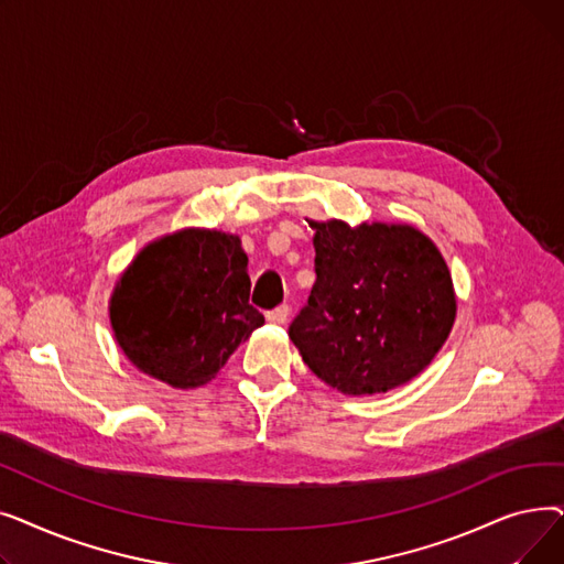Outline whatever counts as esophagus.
I'll use <instances>...</instances> for the list:
<instances>
[{
	"label": "esophagus",
	"mask_w": 564,
	"mask_h": 564,
	"mask_svg": "<svg viewBox=\"0 0 564 564\" xmlns=\"http://www.w3.org/2000/svg\"><path fill=\"white\" fill-rule=\"evenodd\" d=\"M288 315H290L288 304H281V306H276V308H272V311H267V319L274 322V324H283V322L288 319Z\"/></svg>",
	"instance_id": "34e87169"
}]
</instances>
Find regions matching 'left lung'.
<instances>
[{
    "label": "left lung",
    "instance_id": "1",
    "mask_svg": "<svg viewBox=\"0 0 564 564\" xmlns=\"http://www.w3.org/2000/svg\"><path fill=\"white\" fill-rule=\"evenodd\" d=\"M315 283L290 322L304 364L345 395L387 393L446 343L455 292L427 237L395 224H311Z\"/></svg>",
    "mask_w": 564,
    "mask_h": 564
}]
</instances>
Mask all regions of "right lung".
I'll use <instances>...</instances> for the list:
<instances>
[{
	"instance_id": "1",
	"label": "right lung",
	"mask_w": 564,
	"mask_h": 564,
	"mask_svg": "<svg viewBox=\"0 0 564 564\" xmlns=\"http://www.w3.org/2000/svg\"><path fill=\"white\" fill-rule=\"evenodd\" d=\"M240 237L183 230L148 245L118 281L111 327L128 359L173 389L203 387L264 317L249 304Z\"/></svg>"
}]
</instances>
